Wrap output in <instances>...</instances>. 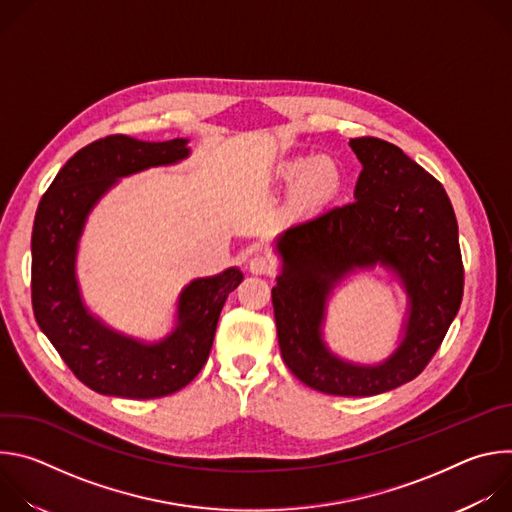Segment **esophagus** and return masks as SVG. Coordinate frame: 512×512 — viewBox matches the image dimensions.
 Returning <instances> with one entry per match:
<instances>
[{
    "label": "esophagus",
    "mask_w": 512,
    "mask_h": 512,
    "mask_svg": "<svg viewBox=\"0 0 512 512\" xmlns=\"http://www.w3.org/2000/svg\"><path fill=\"white\" fill-rule=\"evenodd\" d=\"M249 271L251 273H255V275H269V273H273L275 271V261H273V257H269L267 253H255V255H251V259H249Z\"/></svg>",
    "instance_id": "esophagus-1"
}]
</instances>
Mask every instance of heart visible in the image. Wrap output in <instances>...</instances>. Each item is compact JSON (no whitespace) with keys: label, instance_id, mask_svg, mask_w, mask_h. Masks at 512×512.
Listing matches in <instances>:
<instances>
[{"label":"heart","instance_id":"b5f03b06","mask_svg":"<svg viewBox=\"0 0 512 512\" xmlns=\"http://www.w3.org/2000/svg\"><path fill=\"white\" fill-rule=\"evenodd\" d=\"M304 168H306V160H296L285 166L283 174L287 178H294L302 174ZM338 186H340V168L332 158H326V156H320L314 162H310V166L302 176V192L310 200L328 198L330 194L336 192Z\"/></svg>","mask_w":512,"mask_h":512}]
</instances>
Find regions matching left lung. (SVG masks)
<instances>
[{
    "mask_svg": "<svg viewBox=\"0 0 512 512\" xmlns=\"http://www.w3.org/2000/svg\"><path fill=\"white\" fill-rule=\"evenodd\" d=\"M362 164L352 202L291 227L277 243L283 275L271 289L283 362L308 387L340 397H371L413 381L456 318L464 265L452 202L429 172L379 137H354ZM383 262L406 281L412 314L406 340L379 368L330 355L319 324L331 285L356 266Z\"/></svg>",
    "mask_w": 512,
    "mask_h": 512,
    "instance_id": "1",
    "label": "left lung"
}]
</instances>
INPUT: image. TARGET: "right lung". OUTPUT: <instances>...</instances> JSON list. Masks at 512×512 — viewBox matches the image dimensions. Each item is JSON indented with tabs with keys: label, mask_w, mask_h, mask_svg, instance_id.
I'll return each mask as SVG.
<instances>
[{
	"label": "right lung",
	"mask_w": 512,
	"mask_h": 512,
	"mask_svg": "<svg viewBox=\"0 0 512 512\" xmlns=\"http://www.w3.org/2000/svg\"><path fill=\"white\" fill-rule=\"evenodd\" d=\"M188 156L186 139L139 141L107 135L72 156L44 192L32 229V308L40 330L89 389L125 399H156L186 387L208 360L216 322L239 269L192 281L178 302V328L145 346L111 332L81 302L77 241L93 204L117 178Z\"/></svg>",
	"instance_id": "1"
}]
</instances>
